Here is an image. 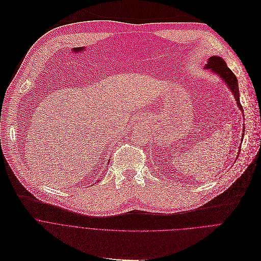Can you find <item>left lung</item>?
I'll return each mask as SVG.
<instances>
[{"label":"left lung","mask_w":261,"mask_h":261,"mask_svg":"<svg viewBox=\"0 0 261 261\" xmlns=\"http://www.w3.org/2000/svg\"><path fill=\"white\" fill-rule=\"evenodd\" d=\"M204 68L211 70L213 73L217 74L220 78H222V80L225 82L226 86H228L231 93L233 94L234 99L237 101V105L243 113L244 110H243V107L240 102L238 79H237L236 75L232 73V71L226 66V63L223 61V59L220 57H211L209 60H207V63ZM243 138H244V134H243ZM240 151H241V149H240Z\"/></svg>","instance_id":"left-lung-1"}]
</instances>
